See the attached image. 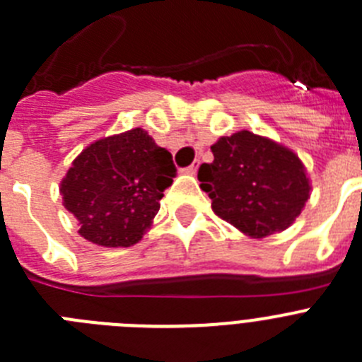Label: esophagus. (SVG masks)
Instances as JSON below:
<instances>
[{"mask_svg":"<svg viewBox=\"0 0 362 362\" xmlns=\"http://www.w3.org/2000/svg\"><path fill=\"white\" fill-rule=\"evenodd\" d=\"M197 166H199V160H194L192 165L187 166V168H183V172H185V174L194 175V174H196V172H197Z\"/></svg>","mask_w":362,"mask_h":362,"instance_id":"obj_1","label":"esophagus"}]
</instances>
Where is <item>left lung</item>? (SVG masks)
<instances>
[{"instance_id": "8db88e82", "label": "left lung", "mask_w": 362, "mask_h": 362, "mask_svg": "<svg viewBox=\"0 0 362 362\" xmlns=\"http://www.w3.org/2000/svg\"><path fill=\"white\" fill-rule=\"evenodd\" d=\"M214 160L197 179L218 218L252 238L280 233L295 221L310 197V181L291 150L251 132L221 137Z\"/></svg>"}]
</instances>
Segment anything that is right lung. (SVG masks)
Masks as SVG:
<instances>
[{"instance_id":"add662e5","label":"right lung","mask_w":362,"mask_h":362,"mask_svg":"<svg viewBox=\"0 0 362 362\" xmlns=\"http://www.w3.org/2000/svg\"><path fill=\"white\" fill-rule=\"evenodd\" d=\"M175 174L172 153L135 128L86 148L67 170L60 192L86 240L129 247L150 227Z\"/></svg>"}]
</instances>
